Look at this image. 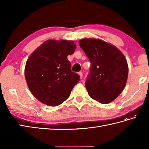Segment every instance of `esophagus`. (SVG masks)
Returning a JSON list of instances; mask_svg holds the SVG:
<instances>
[{
  "mask_svg": "<svg viewBox=\"0 0 149 149\" xmlns=\"http://www.w3.org/2000/svg\"><path fill=\"white\" fill-rule=\"evenodd\" d=\"M78 74L79 75V77H80V78H81V79H82V77H83V73L80 72H79V73H78Z\"/></svg>",
  "mask_w": 149,
  "mask_h": 149,
  "instance_id": "esophagus-1",
  "label": "esophagus"
}]
</instances>
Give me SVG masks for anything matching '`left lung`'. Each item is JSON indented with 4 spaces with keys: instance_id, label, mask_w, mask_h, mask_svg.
Listing matches in <instances>:
<instances>
[{
    "instance_id": "obj_1",
    "label": "left lung",
    "mask_w": 149,
    "mask_h": 149,
    "mask_svg": "<svg viewBox=\"0 0 149 149\" xmlns=\"http://www.w3.org/2000/svg\"><path fill=\"white\" fill-rule=\"evenodd\" d=\"M91 63L85 82L88 95L101 104L111 102L124 89L128 65L120 50L103 40L85 38L79 42Z\"/></svg>"
}]
</instances>
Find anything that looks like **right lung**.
<instances>
[{"label": "right lung", "mask_w": 149, "mask_h": 149, "mask_svg": "<svg viewBox=\"0 0 149 149\" xmlns=\"http://www.w3.org/2000/svg\"><path fill=\"white\" fill-rule=\"evenodd\" d=\"M73 41L47 40L31 54L25 68L27 86L43 104L57 106L68 99L80 80L71 71L67 56L74 52Z\"/></svg>", "instance_id": "add662e5"}]
</instances>
